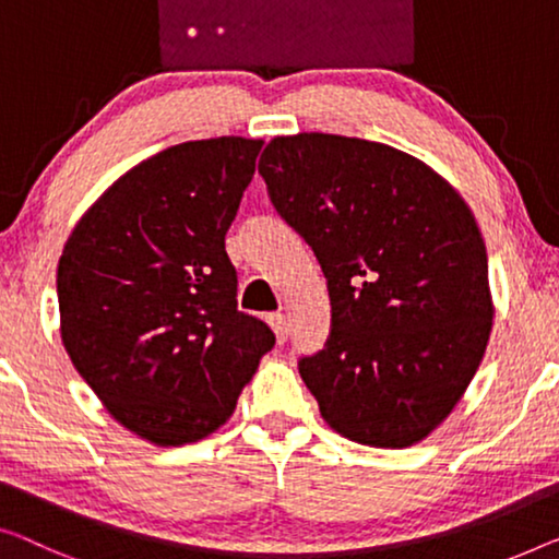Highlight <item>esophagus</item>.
<instances>
[{
  "mask_svg": "<svg viewBox=\"0 0 559 559\" xmlns=\"http://www.w3.org/2000/svg\"><path fill=\"white\" fill-rule=\"evenodd\" d=\"M269 323H271L273 333H276L278 344H283V341L288 338V321H286V316H283V313H271L269 316Z\"/></svg>",
  "mask_w": 559,
  "mask_h": 559,
  "instance_id": "1",
  "label": "esophagus"
}]
</instances>
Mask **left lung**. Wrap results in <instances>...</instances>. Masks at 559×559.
Here are the masks:
<instances>
[{
  "instance_id": "8db88e82",
  "label": "left lung",
  "mask_w": 559,
  "mask_h": 559,
  "mask_svg": "<svg viewBox=\"0 0 559 559\" xmlns=\"http://www.w3.org/2000/svg\"><path fill=\"white\" fill-rule=\"evenodd\" d=\"M258 173L329 283V341L298 361L321 416L366 447L429 437L492 333L487 248L469 205L419 157L326 132L273 138Z\"/></svg>"
}]
</instances>
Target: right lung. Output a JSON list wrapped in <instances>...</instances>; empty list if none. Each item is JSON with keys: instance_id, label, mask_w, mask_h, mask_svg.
<instances>
[{"instance_id": "obj_1", "label": "right lung", "mask_w": 559, "mask_h": 559, "mask_svg": "<svg viewBox=\"0 0 559 559\" xmlns=\"http://www.w3.org/2000/svg\"><path fill=\"white\" fill-rule=\"evenodd\" d=\"M263 140H190L128 170L57 265L60 333L105 409L157 447L230 419L276 336L238 311L226 233Z\"/></svg>"}]
</instances>
